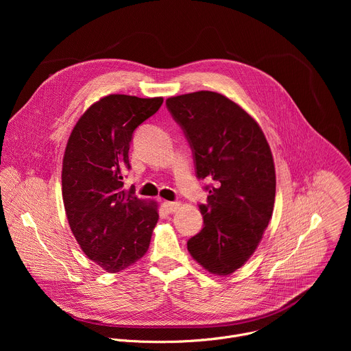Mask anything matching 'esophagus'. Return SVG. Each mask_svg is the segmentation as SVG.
Here are the masks:
<instances>
[{"label":"esophagus","instance_id":"esophagus-1","mask_svg":"<svg viewBox=\"0 0 351 351\" xmlns=\"http://www.w3.org/2000/svg\"><path fill=\"white\" fill-rule=\"evenodd\" d=\"M162 207H164L165 213L172 214V213H175V211L180 207V204H179V203H172V202H165V203L162 204Z\"/></svg>","mask_w":351,"mask_h":351}]
</instances>
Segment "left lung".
<instances>
[{"instance_id": "1", "label": "left lung", "mask_w": 351, "mask_h": 351, "mask_svg": "<svg viewBox=\"0 0 351 351\" xmlns=\"http://www.w3.org/2000/svg\"><path fill=\"white\" fill-rule=\"evenodd\" d=\"M167 108L183 129L195 175L211 183L199 204L204 226L189 239L191 257L214 275H230L253 256L269 223L276 176L260 125L215 91L169 97Z\"/></svg>"}]
</instances>
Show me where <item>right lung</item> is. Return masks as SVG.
<instances>
[{
    "label": "right lung",
    "instance_id": "1",
    "mask_svg": "<svg viewBox=\"0 0 351 351\" xmlns=\"http://www.w3.org/2000/svg\"><path fill=\"white\" fill-rule=\"evenodd\" d=\"M162 97L110 94L75 125L62 161V198L71 230L83 253L115 274L138 261L158 222V206L123 189L133 132L153 117Z\"/></svg>",
    "mask_w": 351,
    "mask_h": 351
}]
</instances>
